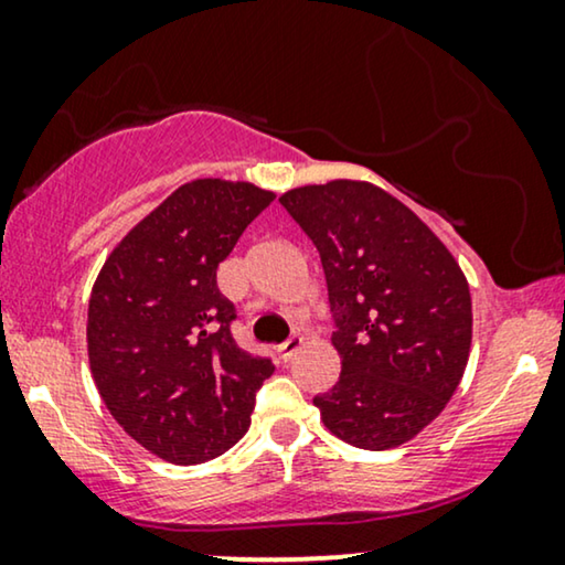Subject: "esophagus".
Masks as SVG:
<instances>
[{
    "label": "esophagus",
    "mask_w": 565,
    "mask_h": 565,
    "mask_svg": "<svg viewBox=\"0 0 565 565\" xmlns=\"http://www.w3.org/2000/svg\"><path fill=\"white\" fill-rule=\"evenodd\" d=\"M300 347H303V337H298V334H292L290 339H285V342L277 347V352H280V358L282 360H292V354H296Z\"/></svg>",
    "instance_id": "1"
}]
</instances>
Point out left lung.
Segmentation results:
<instances>
[{"label": "left lung", "instance_id": "8db88e82", "mask_svg": "<svg viewBox=\"0 0 565 565\" xmlns=\"http://www.w3.org/2000/svg\"><path fill=\"white\" fill-rule=\"evenodd\" d=\"M280 203L319 249L337 323L342 375L313 398L323 424L362 450L408 443L466 373V275L419 215L370 182L306 184Z\"/></svg>", "mask_w": 565, "mask_h": 565}]
</instances>
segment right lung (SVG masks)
Segmentation results:
<instances>
[{
    "instance_id": "right-lung-1",
    "label": "right lung",
    "mask_w": 565,
    "mask_h": 565,
    "mask_svg": "<svg viewBox=\"0 0 565 565\" xmlns=\"http://www.w3.org/2000/svg\"><path fill=\"white\" fill-rule=\"evenodd\" d=\"M273 200L249 182L182 184L99 269L87 316L92 377L113 419L161 460L195 466L234 447L275 373L269 358L238 350L236 308L215 282Z\"/></svg>"
}]
</instances>
